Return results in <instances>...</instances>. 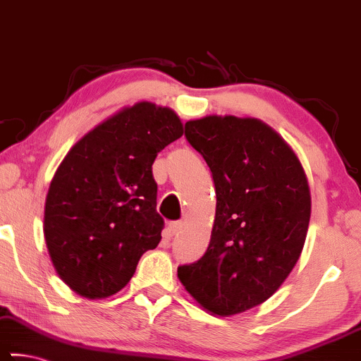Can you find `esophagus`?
<instances>
[{"label": "esophagus", "mask_w": 361, "mask_h": 361, "mask_svg": "<svg viewBox=\"0 0 361 361\" xmlns=\"http://www.w3.org/2000/svg\"><path fill=\"white\" fill-rule=\"evenodd\" d=\"M180 228H182V221H172L168 224V228H166V234H168L169 238L176 236V234L180 231Z\"/></svg>", "instance_id": "esophagus-1"}]
</instances>
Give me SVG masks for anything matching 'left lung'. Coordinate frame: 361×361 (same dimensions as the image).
<instances>
[{"label": "left lung", "instance_id": "8db88e82", "mask_svg": "<svg viewBox=\"0 0 361 361\" xmlns=\"http://www.w3.org/2000/svg\"><path fill=\"white\" fill-rule=\"evenodd\" d=\"M185 138L212 171L216 213L207 252L177 276L213 314H238L269 300L296 265L310 185L290 146L257 118L190 120Z\"/></svg>", "mask_w": 361, "mask_h": 361}]
</instances>
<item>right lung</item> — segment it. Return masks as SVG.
<instances>
[{
    "label": "right lung",
    "instance_id": "add662e5",
    "mask_svg": "<svg viewBox=\"0 0 361 361\" xmlns=\"http://www.w3.org/2000/svg\"><path fill=\"white\" fill-rule=\"evenodd\" d=\"M168 107L138 102L97 125L61 161L45 200L44 234L60 279L78 295H116L161 241L153 163L182 137Z\"/></svg>",
    "mask_w": 361,
    "mask_h": 361
}]
</instances>
